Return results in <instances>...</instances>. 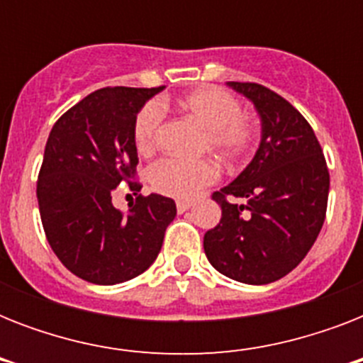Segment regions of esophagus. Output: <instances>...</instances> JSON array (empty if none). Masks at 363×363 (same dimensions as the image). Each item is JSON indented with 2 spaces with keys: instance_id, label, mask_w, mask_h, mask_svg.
Returning <instances> with one entry per match:
<instances>
[{
  "instance_id": "obj_1",
  "label": "esophagus",
  "mask_w": 363,
  "mask_h": 363,
  "mask_svg": "<svg viewBox=\"0 0 363 363\" xmlns=\"http://www.w3.org/2000/svg\"><path fill=\"white\" fill-rule=\"evenodd\" d=\"M192 201H184V199H179V201H177V211H179V213H186L188 209H190V207H192Z\"/></svg>"
}]
</instances>
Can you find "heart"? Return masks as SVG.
<instances>
[{"instance_id": "heart-1", "label": "heart", "mask_w": 363, "mask_h": 363, "mask_svg": "<svg viewBox=\"0 0 363 363\" xmlns=\"http://www.w3.org/2000/svg\"><path fill=\"white\" fill-rule=\"evenodd\" d=\"M179 107L196 124L203 128V147L211 148L228 164H238L252 150L258 128L248 115L241 113L235 96L218 86H201L184 94ZM164 107L148 101L133 122V141L139 152H152L164 124ZM218 179L213 160L162 158L148 169V184L156 194L175 199H192L199 190Z\"/></svg>"}]
</instances>
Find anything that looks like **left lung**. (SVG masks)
<instances>
[{"mask_svg": "<svg viewBox=\"0 0 363 363\" xmlns=\"http://www.w3.org/2000/svg\"><path fill=\"white\" fill-rule=\"evenodd\" d=\"M230 86L258 109L262 143L247 169L213 194L222 218L205 233L203 248L222 275L245 284H269L288 275L318 238L330 171L315 131L292 104L258 82Z\"/></svg>", "mask_w": 363, "mask_h": 363, "instance_id": "1", "label": "left lung"}]
</instances>
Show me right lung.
I'll return each mask as SVG.
<instances>
[{"label":"right lung","instance_id":"1","mask_svg":"<svg viewBox=\"0 0 363 363\" xmlns=\"http://www.w3.org/2000/svg\"><path fill=\"white\" fill-rule=\"evenodd\" d=\"M158 88L107 86L88 94L50 130L37 177L47 241L82 281L118 284L147 271L175 218L171 198L139 194L133 122ZM125 182L136 196L124 216L112 192Z\"/></svg>","mask_w":363,"mask_h":363}]
</instances>
